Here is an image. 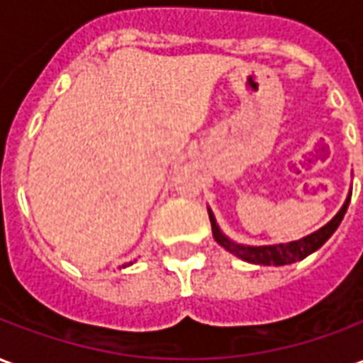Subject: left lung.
Returning <instances> with one entry per match:
<instances>
[{
  "label": "left lung",
  "instance_id": "8db88e82",
  "mask_svg": "<svg viewBox=\"0 0 363 363\" xmlns=\"http://www.w3.org/2000/svg\"><path fill=\"white\" fill-rule=\"evenodd\" d=\"M352 192H348L346 196V202L342 204V208L338 210L333 220L328 221L327 225H323L317 231H313L311 235H305L297 241H289V243H278V245H260V247H255V245H241L235 243L233 239H229L223 231L218 225L216 221V216L208 208V216H210V223H212V233L213 239L218 243L229 251L231 255H235L237 259L247 260V262H252V264H264V267H284V264H291V262H297V260H303L305 257H309L311 252H315L317 249H320L323 245L327 243L328 237L333 235L336 231V228L340 225L344 213L348 210V204H350Z\"/></svg>",
  "mask_w": 363,
  "mask_h": 363
}]
</instances>
